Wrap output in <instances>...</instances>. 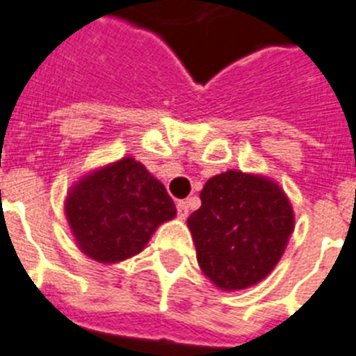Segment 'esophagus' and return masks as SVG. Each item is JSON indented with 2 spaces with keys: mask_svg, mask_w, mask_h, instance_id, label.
Segmentation results:
<instances>
[{
  "mask_svg": "<svg viewBox=\"0 0 356 356\" xmlns=\"http://www.w3.org/2000/svg\"><path fill=\"white\" fill-rule=\"evenodd\" d=\"M177 216L181 220H184L188 216V202H184V200H179L177 202Z\"/></svg>",
  "mask_w": 356,
  "mask_h": 356,
  "instance_id": "esophagus-1",
  "label": "esophagus"
}]
</instances>
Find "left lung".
Masks as SVG:
<instances>
[{
  "label": "left lung",
  "mask_w": 356,
  "mask_h": 356,
  "mask_svg": "<svg viewBox=\"0 0 356 356\" xmlns=\"http://www.w3.org/2000/svg\"><path fill=\"white\" fill-rule=\"evenodd\" d=\"M188 218L204 276L224 292L256 285L274 270L293 233V209L270 177L227 170L200 191Z\"/></svg>",
  "instance_id": "left-lung-1"
}]
</instances>
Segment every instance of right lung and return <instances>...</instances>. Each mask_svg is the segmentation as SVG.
Masks as SVG:
<instances>
[{"label": "right lung", "mask_w": 356, "mask_h": 356, "mask_svg": "<svg viewBox=\"0 0 356 356\" xmlns=\"http://www.w3.org/2000/svg\"><path fill=\"white\" fill-rule=\"evenodd\" d=\"M64 213L80 251L109 265L140 254L177 209L163 182L129 156L82 175L67 190Z\"/></svg>", "instance_id": "right-lung-1"}]
</instances>
